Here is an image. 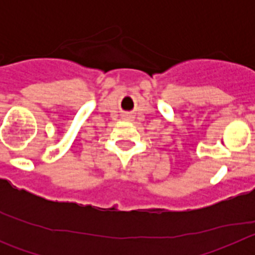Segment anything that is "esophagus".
<instances>
[{
	"mask_svg": "<svg viewBox=\"0 0 255 255\" xmlns=\"http://www.w3.org/2000/svg\"><path fill=\"white\" fill-rule=\"evenodd\" d=\"M124 120L132 121V116H131V115H124Z\"/></svg>",
	"mask_w": 255,
	"mask_h": 255,
	"instance_id": "34e87169",
	"label": "esophagus"
}]
</instances>
